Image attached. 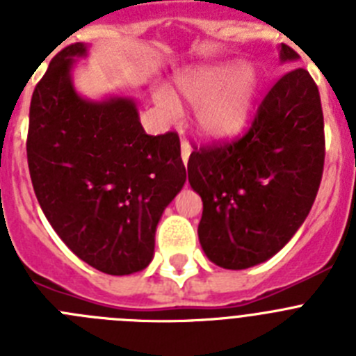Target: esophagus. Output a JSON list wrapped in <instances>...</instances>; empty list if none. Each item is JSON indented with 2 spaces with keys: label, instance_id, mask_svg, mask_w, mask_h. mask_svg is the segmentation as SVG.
<instances>
[{
  "label": "esophagus",
  "instance_id": "34e87169",
  "mask_svg": "<svg viewBox=\"0 0 356 356\" xmlns=\"http://www.w3.org/2000/svg\"><path fill=\"white\" fill-rule=\"evenodd\" d=\"M191 151H193L191 144L187 140H181V159H184V163H187L188 156H191Z\"/></svg>",
  "mask_w": 356,
  "mask_h": 356
}]
</instances>
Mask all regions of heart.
Instances as JSON below:
<instances>
[{
	"label": "heart",
	"instance_id": "1",
	"mask_svg": "<svg viewBox=\"0 0 356 356\" xmlns=\"http://www.w3.org/2000/svg\"><path fill=\"white\" fill-rule=\"evenodd\" d=\"M237 62L209 65L180 78L178 87L188 102L200 103L197 124L210 137H228L242 128L253 105L257 76ZM165 112L175 110V102L165 92L156 96Z\"/></svg>",
	"mask_w": 356,
	"mask_h": 356
}]
</instances>
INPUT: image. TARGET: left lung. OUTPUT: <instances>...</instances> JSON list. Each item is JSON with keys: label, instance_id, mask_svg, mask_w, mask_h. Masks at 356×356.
Returning <instances> with one entry per match:
<instances>
[{"label": "left lung", "instance_id": "1", "mask_svg": "<svg viewBox=\"0 0 356 356\" xmlns=\"http://www.w3.org/2000/svg\"><path fill=\"white\" fill-rule=\"evenodd\" d=\"M282 60L298 53L282 44ZM325 168V119L310 72L292 69L267 90L250 128L194 146L187 171L203 201L197 235L216 266L248 269L292 238L316 201Z\"/></svg>", "mask_w": 356, "mask_h": 356}]
</instances>
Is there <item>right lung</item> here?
I'll return each instance as SVG.
<instances>
[{"instance_id": "right-lung-1", "label": "right lung", "mask_w": 356, "mask_h": 356, "mask_svg": "<svg viewBox=\"0 0 356 356\" xmlns=\"http://www.w3.org/2000/svg\"><path fill=\"white\" fill-rule=\"evenodd\" d=\"M81 42L49 62L30 103L26 156L44 216L72 253L106 275L143 271L163 209L185 184L176 131L147 135L124 97L85 102L69 78Z\"/></svg>"}]
</instances>
